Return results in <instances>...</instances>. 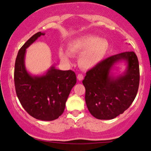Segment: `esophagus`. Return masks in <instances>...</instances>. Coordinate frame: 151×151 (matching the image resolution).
Here are the masks:
<instances>
[{"instance_id":"34e87169","label":"esophagus","mask_w":151,"mask_h":151,"mask_svg":"<svg viewBox=\"0 0 151 151\" xmlns=\"http://www.w3.org/2000/svg\"><path fill=\"white\" fill-rule=\"evenodd\" d=\"M77 79L79 80V81H82V80L84 79L83 75H82V74H78L77 76Z\"/></svg>"}]
</instances>
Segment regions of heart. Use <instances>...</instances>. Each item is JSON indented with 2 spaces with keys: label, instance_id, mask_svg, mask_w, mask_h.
I'll list each match as a JSON object with an SVG mask.
<instances>
[{
  "label": "heart",
  "instance_id": "1",
  "mask_svg": "<svg viewBox=\"0 0 151 151\" xmlns=\"http://www.w3.org/2000/svg\"><path fill=\"white\" fill-rule=\"evenodd\" d=\"M109 49V43L106 39L88 35L72 40L68 46V52L60 49L59 56L64 63H70V55H80V67L83 69H91L104 59Z\"/></svg>",
  "mask_w": 151,
  "mask_h": 151
}]
</instances>
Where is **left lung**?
Returning a JSON list of instances; mask_svg holds the SVG:
<instances>
[{"instance_id": "1", "label": "left lung", "mask_w": 151, "mask_h": 151, "mask_svg": "<svg viewBox=\"0 0 151 151\" xmlns=\"http://www.w3.org/2000/svg\"><path fill=\"white\" fill-rule=\"evenodd\" d=\"M124 62L123 73L113 75L118 63ZM86 106L99 119H112L124 113L135 100L139 84V62L133 51H127L104 60L86 72L82 81Z\"/></svg>"}]
</instances>
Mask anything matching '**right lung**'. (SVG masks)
Masks as SVG:
<instances>
[{
	"label": "right lung",
	"instance_id": "add662e5",
	"mask_svg": "<svg viewBox=\"0 0 151 151\" xmlns=\"http://www.w3.org/2000/svg\"><path fill=\"white\" fill-rule=\"evenodd\" d=\"M32 36L18 51L14 69L16 95L22 107L34 118L52 121L63 114L72 88L76 84V73L71 70L62 71L51 65L45 73L32 75L26 69V49L39 37Z\"/></svg>",
	"mask_w": 151,
	"mask_h": 151
}]
</instances>
